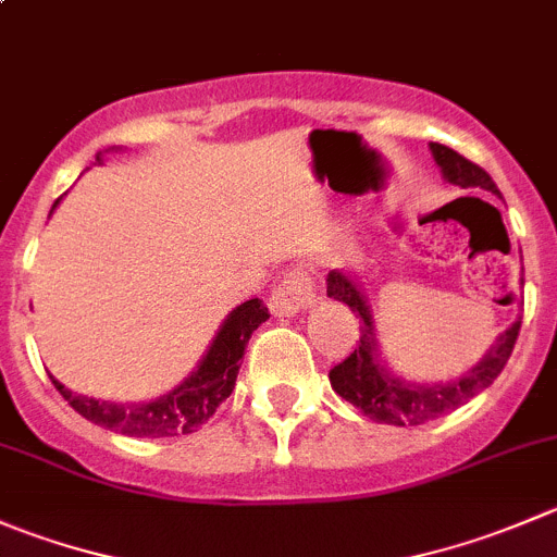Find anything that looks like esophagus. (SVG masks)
<instances>
[{
	"label": "esophagus",
	"instance_id": "1",
	"mask_svg": "<svg viewBox=\"0 0 557 557\" xmlns=\"http://www.w3.org/2000/svg\"><path fill=\"white\" fill-rule=\"evenodd\" d=\"M312 301H315V288H312L310 274L301 272V269H290L269 296V310L277 318H290L310 307Z\"/></svg>",
	"mask_w": 557,
	"mask_h": 557
}]
</instances>
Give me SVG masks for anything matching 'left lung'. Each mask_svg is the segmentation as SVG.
<instances>
[{
  "instance_id": "8db88e82",
  "label": "left lung",
  "mask_w": 557,
  "mask_h": 557,
  "mask_svg": "<svg viewBox=\"0 0 557 557\" xmlns=\"http://www.w3.org/2000/svg\"><path fill=\"white\" fill-rule=\"evenodd\" d=\"M430 152H433L435 163H438L441 174L449 185L462 187V190L479 187V190H490L493 196H500L487 171L457 154L455 149L444 147V144H430ZM326 294L329 299L348 305L361 318L359 339H356L359 345H356L348 359L339 361L329 372L332 388L339 397L348 399L350 405H356L361 413L370 416L372 422L394 424V428H405V424L413 428V424L438 419V416L457 410L468 399L476 397L479 392H484L509 361L522 323L520 318L504 334H498L487 354L455 381L413 383L394 375L386 367L381 350H377L375 318H372L370 301H367L364 288L359 285L356 274L345 272V269H332L326 277Z\"/></svg>"
}]
</instances>
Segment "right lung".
Wrapping results in <instances>:
<instances>
[{"label":"right lung","instance_id":"1","mask_svg":"<svg viewBox=\"0 0 557 557\" xmlns=\"http://www.w3.org/2000/svg\"><path fill=\"white\" fill-rule=\"evenodd\" d=\"M97 163L102 165V152H97ZM59 203V201H57ZM53 203V207H57ZM269 318V310L261 299H250L234 307L220 323L218 334L209 343L207 354L201 356L196 370L160 397L147 403H108V399L86 397L64 388L51 375L53 386L91 424L111 430V433L129 435V438H171V435L196 433L218 405L234 392L236 375H239L242 356H245L250 334Z\"/></svg>","mask_w":557,"mask_h":557}]
</instances>
